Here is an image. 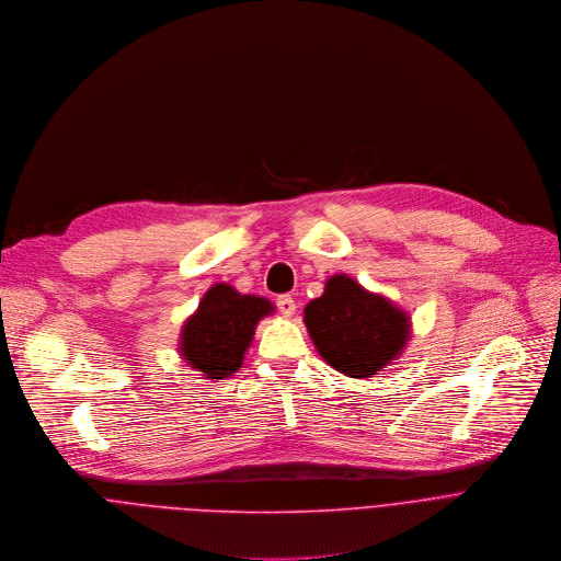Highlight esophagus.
Segmentation results:
<instances>
[{
	"label": "esophagus",
	"instance_id": "1",
	"mask_svg": "<svg viewBox=\"0 0 561 561\" xmlns=\"http://www.w3.org/2000/svg\"><path fill=\"white\" fill-rule=\"evenodd\" d=\"M276 305H278V311L285 316V318H291L296 313V300L289 296V294H283L276 298Z\"/></svg>",
	"mask_w": 561,
	"mask_h": 561
}]
</instances>
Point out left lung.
I'll list each match as a JSON object with an SVG mask.
<instances>
[{
  "label": "left lung",
  "instance_id": "1",
  "mask_svg": "<svg viewBox=\"0 0 561 561\" xmlns=\"http://www.w3.org/2000/svg\"><path fill=\"white\" fill-rule=\"evenodd\" d=\"M302 322L320 358L358 380L398 360L413 333L407 309L347 274L324 280L322 296L305 305Z\"/></svg>",
  "mask_w": 561,
  "mask_h": 561
}]
</instances>
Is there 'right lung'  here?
I'll return each instance as SVG.
<instances>
[{
    "label": "right lung",
    "mask_w": 561,
    "mask_h": 561,
    "mask_svg": "<svg viewBox=\"0 0 561 561\" xmlns=\"http://www.w3.org/2000/svg\"><path fill=\"white\" fill-rule=\"evenodd\" d=\"M272 313V300L216 283L185 318L179 333V356L207 380H226L241 369L256 324Z\"/></svg>",
    "instance_id": "right-lung-1"
}]
</instances>
